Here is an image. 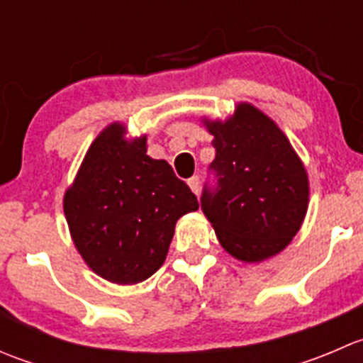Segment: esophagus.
Listing matches in <instances>:
<instances>
[{
  "label": "esophagus",
  "mask_w": 363,
  "mask_h": 363,
  "mask_svg": "<svg viewBox=\"0 0 363 363\" xmlns=\"http://www.w3.org/2000/svg\"><path fill=\"white\" fill-rule=\"evenodd\" d=\"M188 186L191 188V191L195 193V195H199V191H200V177H199V175H193L191 179H188Z\"/></svg>",
  "instance_id": "1"
}]
</instances>
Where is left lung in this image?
I'll return each mask as SVG.
<instances>
[{
	"mask_svg": "<svg viewBox=\"0 0 363 363\" xmlns=\"http://www.w3.org/2000/svg\"><path fill=\"white\" fill-rule=\"evenodd\" d=\"M216 158L200 203L219 242L242 262H262L283 251L307 211L306 168L272 119L250 104L235 116L207 121Z\"/></svg>",
	"mask_w": 363,
	"mask_h": 363,
	"instance_id": "left-lung-1",
	"label": "left lung"
}]
</instances>
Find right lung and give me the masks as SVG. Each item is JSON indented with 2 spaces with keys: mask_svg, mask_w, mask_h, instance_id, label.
Segmentation results:
<instances>
[{
  "mask_svg": "<svg viewBox=\"0 0 363 363\" xmlns=\"http://www.w3.org/2000/svg\"><path fill=\"white\" fill-rule=\"evenodd\" d=\"M123 135V124H111L91 144L65 195V216L98 276L135 284L163 265L175 223L199 200L167 161L149 158L145 137Z\"/></svg>",
  "mask_w": 363,
  "mask_h": 363,
  "instance_id": "add662e5",
  "label": "right lung"
}]
</instances>
